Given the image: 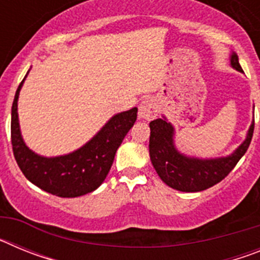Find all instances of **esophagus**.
Here are the masks:
<instances>
[{"label":"esophagus","instance_id":"obj_1","mask_svg":"<svg viewBox=\"0 0 260 260\" xmlns=\"http://www.w3.org/2000/svg\"><path fill=\"white\" fill-rule=\"evenodd\" d=\"M158 113V105L156 104V102L151 100V99H147L139 107V118L147 119V121H151V119L155 118Z\"/></svg>","mask_w":260,"mask_h":260}]
</instances>
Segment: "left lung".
<instances>
[{
    "label": "left lung",
    "mask_w": 260,
    "mask_h": 260,
    "mask_svg": "<svg viewBox=\"0 0 260 260\" xmlns=\"http://www.w3.org/2000/svg\"><path fill=\"white\" fill-rule=\"evenodd\" d=\"M231 66L242 73L238 56L234 52L231 54ZM150 128L151 162L162 182L180 191L197 192L219 183L237 165L251 142L254 119L246 139L237 150L232 155L216 158L190 157L181 153L174 146V127L165 117L151 121Z\"/></svg>",
    "instance_id": "1"
}]
</instances>
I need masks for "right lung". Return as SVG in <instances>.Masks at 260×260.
Listing matches in <instances>:
<instances>
[{"label": "right lung", "mask_w": 260, "mask_h": 260, "mask_svg": "<svg viewBox=\"0 0 260 260\" xmlns=\"http://www.w3.org/2000/svg\"><path fill=\"white\" fill-rule=\"evenodd\" d=\"M24 79L18 87L11 107V144L20 171L29 182L61 198H75L96 190L107 178L117 148L134 126L138 108L112 117L79 150L68 155L44 157L29 150L20 134L18 98Z\"/></svg>", "instance_id": "obj_1"}]
</instances>
